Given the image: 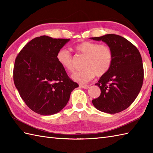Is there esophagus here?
I'll return each mask as SVG.
<instances>
[{"label": "esophagus", "mask_w": 153, "mask_h": 153, "mask_svg": "<svg viewBox=\"0 0 153 153\" xmlns=\"http://www.w3.org/2000/svg\"><path fill=\"white\" fill-rule=\"evenodd\" d=\"M79 87L81 88H83V89H88L89 87V85H79Z\"/></svg>", "instance_id": "esophagus-1"}]
</instances>
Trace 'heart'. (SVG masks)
Masks as SVG:
<instances>
[{
    "instance_id": "1",
    "label": "heart",
    "mask_w": 153,
    "mask_h": 153,
    "mask_svg": "<svg viewBox=\"0 0 153 153\" xmlns=\"http://www.w3.org/2000/svg\"><path fill=\"white\" fill-rule=\"evenodd\" d=\"M77 52L86 56L83 66L85 68L76 71L72 76L74 80L80 83H85L96 75L100 77L105 75L111 68L114 54L112 48L105 44L95 42L83 41L75 47ZM56 59L65 70L72 72L74 70V58L72 54L66 48H61L56 54Z\"/></svg>"
}]
</instances>
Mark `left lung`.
Returning <instances> with one entry per match:
<instances>
[{
	"label": "left lung",
	"mask_w": 153,
	"mask_h": 153,
	"mask_svg": "<svg viewBox=\"0 0 153 153\" xmlns=\"http://www.w3.org/2000/svg\"><path fill=\"white\" fill-rule=\"evenodd\" d=\"M91 39L105 42L114 54L111 68L95 84L101 93L92 102L100 111L109 114L122 112L135 100L143 85L144 70L141 54L131 42L118 35Z\"/></svg>",
	"instance_id": "1"
}]
</instances>
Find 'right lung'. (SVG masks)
Listing matches in <instances>:
<instances>
[{"label": "right lung", "instance_id": "1", "mask_svg": "<svg viewBox=\"0 0 153 153\" xmlns=\"http://www.w3.org/2000/svg\"><path fill=\"white\" fill-rule=\"evenodd\" d=\"M70 39L43 35L30 41L16 58L13 78L26 105L41 115L54 114L66 105L79 86L56 59L58 51Z\"/></svg>", "mask_w": 153, "mask_h": 153}]
</instances>
